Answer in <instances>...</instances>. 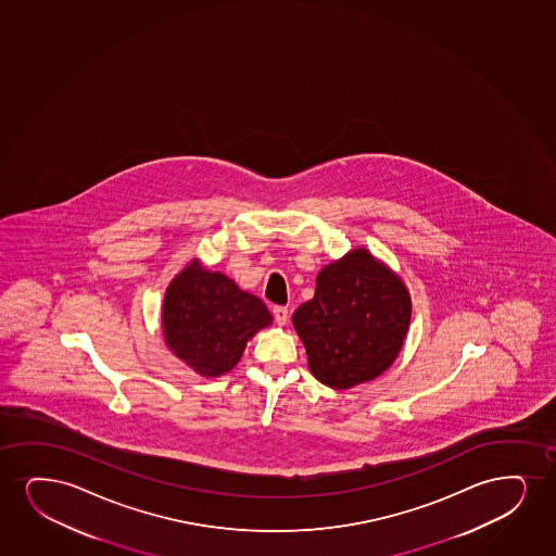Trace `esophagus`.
I'll return each mask as SVG.
<instances>
[{
	"label": "esophagus",
	"instance_id": "34e87169",
	"mask_svg": "<svg viewBox=\"0 0 556 556\" xmlns=\"http://www.w3.org/2000/svg\"><path fill=\"white\" fill-rule=\"evenodd\" d=\"M273 314H275L276 324L286 325L289 319V309L286 306H275L273 308Z\"/></svg>",
	"mask_w": 556,
	"mask_h": 556
}]
</instances>
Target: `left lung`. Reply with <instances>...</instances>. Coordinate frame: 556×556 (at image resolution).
I'll use <instances>...</instances> for the list:
<instances>
[{"instance_id": "1", "label": "left lung", "mask_w": 556, "mask_h": 556, "mask_svg": "<svg viewBox=\"0 0 556 556\" xmlns=\"http://www.w3.org/2000/svg\"><path fill=\"white\" fill-rule=\"evenodd\" d=\"M291 319L309 372L344 391L376 380L399 357L412 296L393 268L361 247L319 270L316 295Z\"/></svg>"}]
</instances>
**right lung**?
<instances>
[{"instance_id": "obj_1", "label": "right lung", "mask_w": 556, "mask_h": 556, "mask_svg": "<svg viewBox=\"0 0 556 556\" xmlns=\"http://www.w3.org/2000/svg\"><path fill=\"white\" fill-rule=\"evenodd\" d=\"M268 325L273 316L260 296L204 268L198 257L170 280L163 296V340L203 378L232 370L255 332Z\"/></svg>"}]
</instances>
